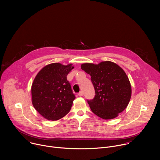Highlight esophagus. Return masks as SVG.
I'll list each match as a JSON object with an SVG mask.
<instances>
[{
  "label": "esophagus",
  "instance_id": "esophagus-1",
  "mask_svg": "<svg viewBox=\"0 0 160 160\" xmlns=\"http://www.w3.org/2000/svg\"><path fill=\"white\" fill-rule=\"evenodd\" d=\"M79 96H82L83 95V91H80V92L78 94Z\"/></svg>",
  "mask_w": 160,
  "mask_h": 160
}]
</instances>
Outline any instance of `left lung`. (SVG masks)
<instances>
[{
    "label": "left lung",
    "instance_id": "1",
    "mask_svg": "<svg viewBox=\"0 0 160 160\" xmlns=\"http://www.w3.org/2000/svg\"><path fill=\"white\" fill-rule=\"evenodd\" d=\"M81 68L90 75L94 87V98L87 100L92 111L104 120L118 117L128 106L132 95L131 85L124 70L111 61L83 63Z\"/></svg>",
    "mask_w": 160,
    "mask_h": 160
}]
</instances>
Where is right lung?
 I'll return each mask as SVG.
<instances>
[{"label": "right lung", "mask_w": 160, "mask_h": 160, "mask_svg": "<svg viewBox=\"0 0 160 160\" xmlns=\"http://www.w3.org/2000/svg\"><path fill=\"white\" fill-rule=\"evenodd\" d=\"M72 64L59 62L44 66L32 85V104L39 114L48 120H58L70 112L75 99L67 75Z\"/></svg>", "instance_id": "1"}]
</instances>
